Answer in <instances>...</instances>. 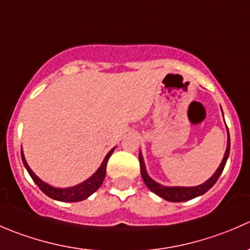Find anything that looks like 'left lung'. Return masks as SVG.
<instances>
[{"label":"left lung","mask_w":250,"mask_h":250,"mask_svg":"<svg viewBox=\"0 0 250 250\" xmlns=\"http://www.w3.org/2000/svg\"><path fill=\"white\" fill-rule=\"evenodd\" d=\"M229 155H230V134H229V140H228V148H226L225 156H224V160L221 162L220 167L218 168L215 174L211 176L209 180H207L206 183L202 184L200 186H196V188H166V186L160 185L156 181H153L150 176L147 175L145 170V165H144L143 156L139 153V163H140V174L144 179V183L146 184L148 188H150L152 192H155L156 195H158L160 197L165 198L166 201H169V202H184V201L192 200V198L198 197V196L203 195L210 188H213L214 184L218 181L219 176L223 173L224 168H225L226 161H228Z\"/></svg>","instance_id":"obj_1"}]
</instances>
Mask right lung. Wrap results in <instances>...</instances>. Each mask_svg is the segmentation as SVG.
Returning <instances> with one entry per match:
<instances>
[{"mask_svg":"<svg viewBox=\"0 0 250 250\" xmlns=\"http://www.w3.org/2000/svg\"><path fill=\"white\" fill-rule=\"evenodd\" d=\"M113 150H115V148H112V150L107 153L105 160L103 161L102 166H100V168L98 169V172L95 173L94 175L90 176V178L88 179V180H85L84 183L69 188H52V186L47 185V184L43 183L41 179L37 178V176L34 174V172L30 169L26 161H25V157L24 155H22V152H21V160H22V163H24L25 168H26V170L29 172L30 176L32 178V180L36 183V185L41 188L42 192L46 193L48 197L53 198V200L62 201V202H78V201H83L85 200V198L89 197L92 193H94L95 191L102 186L103 181H104L105 179V175H106L107 161H109L110 156L112 155Z\"/></svg>","mask_w":250,"mask_h":250,"instance_id":"right-lung-1","label":"right lung"}]
</instances>
